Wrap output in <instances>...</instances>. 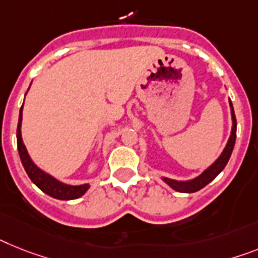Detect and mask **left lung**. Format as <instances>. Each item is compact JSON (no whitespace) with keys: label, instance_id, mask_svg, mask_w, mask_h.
I'll return each instance as SVG.
<instances>
[{"label":"left lung","instance_id":"8db88e82","mask_svg":"<svg viewBox=\"0 0 258 258\" xmlns=\"http://www.w3.org/2000/svg\"><path fill=\"white\" fill-rule=\"evenodd\" d=\"M229 107H231L232 128H231V135H229L228 142H227L226 147L223 149V152L220 153L219 157H218L211 165L207 166L206 169L203 170L199 176L194 177V178L186 179V181H178V179L168 178V177H161L162 181H164L168 186H170L173 190H176V191L179 192L198 191V190H201L206 185H209V183L211 182L223 169H224V166L227 165V162H228L229 157H231V153H232L236 142V116L235 112H233V106L231 101H229Z\"/></svg>","mask_w":258,"mask_h":258}]
</instances>
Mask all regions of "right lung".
<instances>
[{
	"instance_id": "right-lung-1",
	"label": "right lung",
	"mask_w": 258,
	"mask_h": 258,
	"mask_svg": "<svg viewBox=\"0 0 258 258\" xmlns=\"http://www.w3.org/2000/svg\"><path fill=\"white\" fill-rule=\"evenodd\" d=\"M22 111L23 105L21 107V110H19L18 128H17V144H18L19 157H21L23 168H25L26 173L30 177V179L43 192L48 194L52 198L60 199V201H71V199H77L84 196L88 191L89 187H90L89 183H82V185H68V183H64L61 181H59L57 178H55L53 176H51L49 173L40 169L35 162L32 161L29 152H27V149H26L25 143L22 140V133H21V127H22Z\"/></svg>"
}]
</instances>
